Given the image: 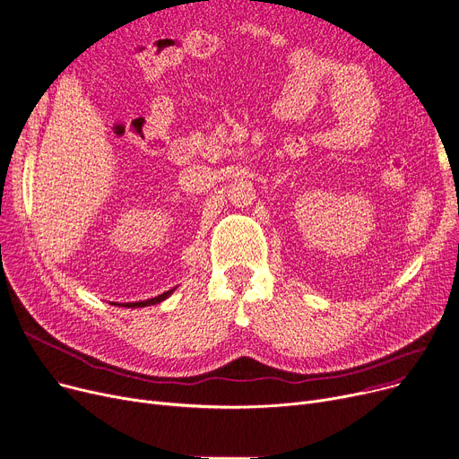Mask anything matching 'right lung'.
<instances>
[{
    "mask_svg": "<svg viewBox=\"0 0 459 459\" xmlns=\"http://www.w3.org/2000/svg\"><path fill=\"white\" fill-rule=\"evenodd\" d=\"M174 292V289L172 290H167V292H163V294H159V296H155V299H150V300H144V302H131V304H124V307H146V306H153V304H159V302H163L165 299H169V296Z\"/></svg>",
    "mask_w": 459,
    "mask_h": 459,
    "instance_id": "right-lung-1",
    "label": "right lung"
}]
</instances>
